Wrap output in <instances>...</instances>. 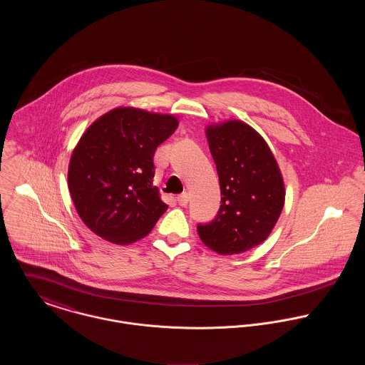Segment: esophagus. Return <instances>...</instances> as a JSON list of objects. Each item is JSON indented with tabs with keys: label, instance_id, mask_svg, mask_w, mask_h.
<instances>
[{
	"label": "esophagus",
	"instance_id": "obj_1",
	"mask_svg": "<svg viewBox=\"0 0 365 365\" xmlns=\"http://www.w3.org/2000/svg\"><path fill=\"white\" fill-rule=\"evenodd\" d=\"M178 198V202H179V205H182V207H185L187 202H189V193H182V195H179V196L176 197Z\"/></svg>",
	"mask_w": 365,
	"mask_h": 365
}]
</instances>
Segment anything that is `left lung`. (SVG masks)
<instances>
[{"mask_svg": "<svg viewBox=\"0 0 365 365\" xmlns=\"http://www.w3.org/2000/svg\"><path fill=\"white\" fill-rule=\"evenodd\" d=\"M205 135L222 197L215 220L197 226L198 236L222 255L247 252L269 236L281 217V169L267 141L242 120L208 125Z\"/></svg>", "mask_w": 365, "mask_h": 365, "instance_id": "left-lung-1", "label": "left lung"}]
</instances>
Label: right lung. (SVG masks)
<instances>
[{
	"mask_svg": "<svg viewBox=\"0 0 365 365\" xmlns=\"http://www.w3.org/2000/svg\"><path fill=\"white\" fill-rule=\"evenodd\" d=\"M178 123L169 113L118 107L86 129L71 155L68 187L91 232L120 246L151 232L168 208L153 185V157Z\"/></svg>",
	"mask_w": 365,
	"mask_h": 365,
	"instance_id": "right-lung-1",
	"label": "right lung"
}]
</instances>
